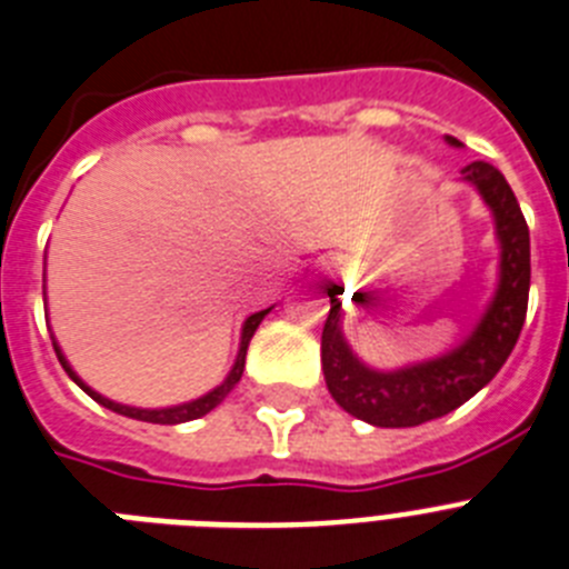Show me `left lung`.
Listing matches in <instances>:
<instances>
[{
  "instance_id": "obj_1",
  "label": "left lung",
  "mask_w": 569,
  "mask_h": 569,
  "mask_svg": "<svg viewBox=\"0 0 569 569\" xmlns=\"http://www.w3.org/2000/svg\"><path fill=\"white\" fill-rule=\"evenodd\" d=\"M450 148L459 139L445 136ZM461 182L472 184L490 208L499 239V281L476 328L447 353L413 365L379 370L361 361L341 330L339 288L328 290L330 316L321 330V370L330 396L341 410L373 427H416L453 413L499 373L519 341L530 293V230L516 193L499 168L470 162L461 168Z\"/></svg>"
}]
</instances>
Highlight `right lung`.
I'll return each mask as SVG.
<instances>
[{
  "mask_svg": "<svg viewBox=\"0 0 569 569\" xmlns=\"http://www.w3.org/2000/svg\"><path fill=\"white\" fill-rule=\"evenodd\" d=\"M270 313L268 310H259V313L248 316L244 319V325H241V339H239V353H236V361L233 367H230V373L224 376L222 385H216L213 390H208L204 396H199V399H190V401H182V405H170V407H130V405H119V401L108 399V396L97 393L93 387L84 385L82 379H79V373L70 367V361L64 359L62 347H59V341L53 339V333H50V339H53V350H57L59 356V365L64 367V373L70 376V379L77 381L79 387H82L84 393L90 396L93 401H99L102 407H108V410H113V413L119 416H128V419H136V421H150V425H182V421H193V419H202V416H208L213 407H219L224 401V396L233 390L236 385H239L241 373H244V356H248V345L250 339H253L256 328L261 325V319Z\"/></svg>",
  "mask_w": 569,
  "mask_h": 569,
  "instance_id": "obj_1",
  "label": "right lung"
}]
</instances>
